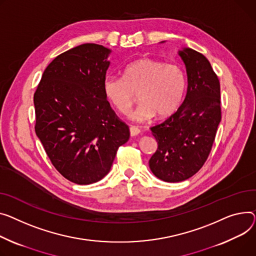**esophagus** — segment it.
<instances>
[{
	"instance_id": "esophagus-1",
	"label": "esophagus",
	"mask_w": 256,
	"mask_h": 256,
	"mask_svg": "<svg viewBox=\"0 0 256 256\" xmlns=\"http://www.w3.org/2000/svg\"><path fill=\"white\" fill-rule=\"evenodd\" d=\"M140 132H141V130H140L137 126H132L130 128V134L132 137H134V136H138V134H140Z\"/></svg>"
}]
</instances>
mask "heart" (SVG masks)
<instances>
[{
	"label": "heart",
	"instance_id": "heart-1",
	"mask_svg": "<svg viewBox=\"0 0 256 256\" xmlns=\"http://www.w3.org/2000/svg\"><path fill=\"white\" fill-rule=\"evenodd\" d=\"M103 88L111 104L124 114L130 111L138 94L141 103L130 117L143 122L156 114L166 117L178 110L186 88V77L177 64L141 58L126 68L122 78L107 76Z\"/></svg>",
	"mask_w": 256,
	"mask_h": 256
}]
</instances>
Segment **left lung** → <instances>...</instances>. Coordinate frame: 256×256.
<instances>
[{
    "label": "left lung",
    "instance_id": "left-lung-1",
    "mask_svg": "<svg viewBox=\"0 0 256 256\" xmlns=\"http://www.w3.org/2000/svg\"><path fill=\"white\" fill-rule=\"evenodd\" d=\"M178 54L186 68L185 98L173 115L150 128L158 146L149 166L166 182L184 181L198 171L210 154L221 120L220 83L210 62L192 48Z\"/></svg>",
    "mask_w": 256,
    "mask_h": 256
}]
</instances>
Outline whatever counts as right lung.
I'll return each instance as SVG.
<instances>
[{
  "label": "right lung",
  "instance_id": "right-lung-1",
  "mask_svg": "<svg viewBox=\"0 0 256 256\" xmlns=\"http://www.w3.org/2000/svg\"><path fill=\"white\" fill-rule=\"evenodd\" d=\"M110 54L94 43L66 51L48 64L34 94L36 134L58 171L80 185L103 179L130 138L104 94Z\"/></svg>",
  "mask_w": 256,
  "mask_h": 256
}]
</instances>
